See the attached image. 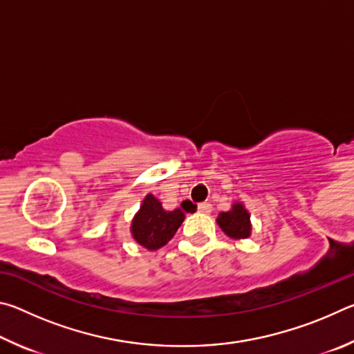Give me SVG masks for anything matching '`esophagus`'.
<instances>
[{
    "instance_id": "34e87169",
    "label": "esophagus",
    "mask_w": 354,
    "mask_h": 354,
    "mask_svg": "<svg viewBox=\"0 0 354 354\" xmlns=\"http://www.w3.org/2000/svg\"><path fill=\"white\" fill-rule=\"evenodd\" d=\"M198 212L200 214L212 212V205H211V203H200V205H198Z\"/></svg>"
}]
</instances>
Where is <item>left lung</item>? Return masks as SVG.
<instances>
[{
	"label": "left lung",
	"instance_id": "1",
	"mask_svg": "<svg viewBox=\"0 0 354 354\" xmlns=\"http://www.w3.org/2000/svg\"><path fill=\"white\" fill-rule=\"evenodd\" d=\"M217 221L221 230L232 239H247L251 232L250 214L241 203H236L230 212H221Z\"/></svg>",
	"mask_w": 354,
	"mask_h": 354
}]
</instances>
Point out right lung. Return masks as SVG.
<instances>
[{
    "label": "right lung",
    "instance_id": "right-lung-1",
    "mask_svg": "<svg viewBox=\"0 0 354 354\" xmlns=\"http://www.w3.org/2000/svg\"><path fill=\"white\" fill-rule=\"evenodd\" d=\"M184 221V214L175 211H164L162 205L153 195H147L131 226L133 236L142 247L158 250L175 236L178 227Z\"/></svg>",
    "mask_w": 354,
    "mask_h": 354
}]
</instances>
